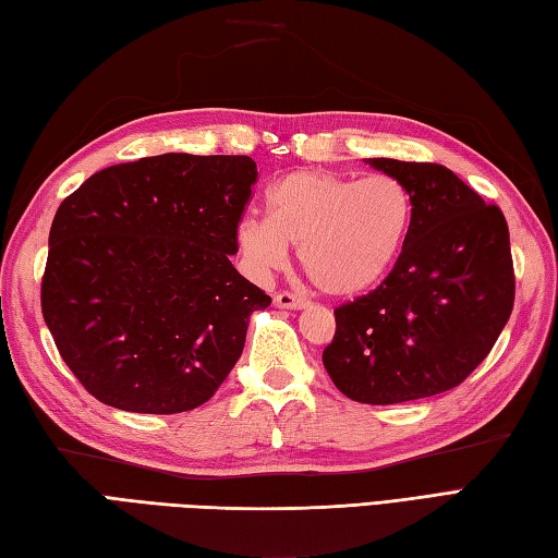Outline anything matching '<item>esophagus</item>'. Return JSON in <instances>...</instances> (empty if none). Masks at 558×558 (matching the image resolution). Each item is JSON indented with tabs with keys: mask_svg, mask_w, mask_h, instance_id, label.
I'll list each match as a JSON object with an SVG mask.
<instances>
[{
	"mask_svg": "<svg viewBox=\"0 0 558 558\" xmlns=\"http://www.w3.org/2000/svg\"><path fill=\"white\" fill-rule=\"evenodd\" d=\"M272 304H276L278 310H306V306H310V302L292 292H278L276 298H272Z\"/></svg>",
	"mask_w": 558,
	"mask_h": 558,
	"instance_id": "1",
	"label": "esophagus"
}]
</instances>
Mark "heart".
I'll return each instance as SVG.
<instances>
[{"mask_svg": "<svg viewBox=\"0 0 558 558\" xmlns=\"http://www.w3.org/2000/svg\"><path fill=\"white\" fill-rule=\"evenodd\" d=\"M268 216L248 213L234 240L254 278L280 270L290 244L314 286L330 298L372 290L393 268L410 230L408 189L388 174L362 180L298 170L268 189Z\"/></svg>", "mask_w": 558, "mask_h": 558, "instance_id": "heart-1", "label": "heart"}]
</instances>
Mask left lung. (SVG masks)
Masks as SVG:
<instances>
[{
    "label": "left lung",
    "instance_id": "left-lung-1",
    "mask_svg": "<svg viewBox=\"0 0 558 558\" xmlns=\"http://www.w3.org/2000/svg\"><path fill=\"white\" fill-rule=\"evenodd\" d=\"M408 189L412 218L393 270L336 310L324 366L366 405L446 393L477 369L513 312L515 276L499 206L436 162L369 158Z\"/></svg>",
    "mask_w": 558,
    "mask_h": 558
}]
</instances>
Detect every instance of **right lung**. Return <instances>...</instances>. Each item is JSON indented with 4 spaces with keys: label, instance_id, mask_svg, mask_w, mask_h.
Segmentation results:
<instances>
[{
    "label": "right lung",
    "instance_id": "obj_1",
    "mask_svg": "<svg viewBox=\"0 0 558 558\" xmlns=\"http://www.w3.org/2000/svg\"><path fill=\"white\" fill-rule=\"evenodd\" d=\"M256 177L246 156L165 153L105 168L62 201L40 302L90 396L174 414L228 378L248 316L270 304L230 260Z\"/></svg>",
    "mask_w": 558,
    "mask_h": 558
}]
</instances>
